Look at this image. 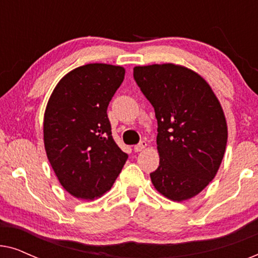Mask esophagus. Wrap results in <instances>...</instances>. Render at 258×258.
Masks as SVG:
<instances>
[{
    "label": "esophagus",
    "instance_id": "obj_1",
    "mask_svg": "<svg viewBox=\"0 0 258 258\" xmlns=\"http://www.w3.org/2000/svg\"><path fill=\"white\" fill-rule=\"evenodd\" d=\"M146 147H147L146 141H141L139 144H136V146L134 147V150H135L136 153H140V151H143L144 149H146Z\"/></svg>",
    "mask_w": 258,
    "mask_h": 258
}]
</instances>
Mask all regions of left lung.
<instances>
[{
	"label": "left lung",
	"instance_id": "obj_1",
	"mask_svg": "<svg viewBox=\"0 0 258 258\" xmlns=\"http://www.w3.org/2000/svg\"><path fill=\"white\" fill-rule=\"evenodd\" d=\"M134 80L157 118L160 165L151 182L172 201L191 199L213 181L223 158L228 129L220 102L209 84L184 67H135Z\"/></svg>",
	"mask_w": 258,
	"mask_h": 258
}]
</instances>
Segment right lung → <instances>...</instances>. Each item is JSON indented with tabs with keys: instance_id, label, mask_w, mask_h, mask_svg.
<instances>
[{
	"instance_id": "right-lung-1",
	"label": "right lung",
	"mask_w": 258,
	"mask_h": 258,
	"mask_svg": "<svg viewBox=\"0 0 258 258\" xmlns=\"http://www.w3.org/2000/svg\"><path fill=\"white\" fill-rule=\"evenodd\" d=\"M124 68L91 63L63 77L44 114V147L59 183L77 199L107 192L128 160L111 135L107 109Z\"/></svg>"
}]
</instances>
